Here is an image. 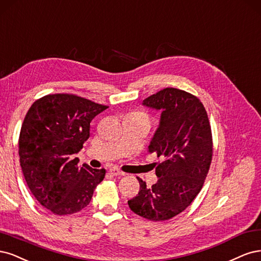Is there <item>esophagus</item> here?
I'll list each match as a JSON object with an SVG mask.
<instances>
[{"mask_svg":"<svg viewBox=\"0 0 261 261\" xmlns=\"http://www.w3.org/2000/svg\"><path fill=\"white\" fill-rule=\"evenodd\" d=\"M109 172H111L113 175H124L125 174V172L121 171L120 169H118V168H116V167H112L111 169H109Z\"/></svg>","mask_w":261,"mask_h":261,"instance_id":"esophagus-1","label":"esophagus"}]
</instances>
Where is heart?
I'll return each mask as SVG.
<instances>
[{
	"label": "heart",
	"mask_w": 261,
	"mask_h": 261,
	"mask_svg": "<svg viewBox=\"0 0 261 261\" xmlns=\"http://www.w3.org/2000/svg\"><path fill=\"white\" fill-rule=\"evenodd\" d=\"M132 115L133 116H137V117H139V118L144 119L145 121L149 122V116L146 113H144V112H136V113H133Z\"/></svg>",
	"instance_id": "heart-1"
}]
</instances>
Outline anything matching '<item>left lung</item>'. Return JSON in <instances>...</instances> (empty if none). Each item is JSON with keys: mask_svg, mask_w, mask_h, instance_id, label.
<instances>
[{"mask_svg": "<svg viewBox=\"0 0 261 261\" xmlns=\"http://www.w3.org/2000/svg\"><path fill=\"white\" fill-rule=\"evenodd\" d=\"M143 105L162 111L148 149L163 161L155 164L158 181L150 188L137 176L139 194L128 205L149 221H165L186 210L203 188L213 159L212 128L203 103L183 90L166 88Z\"/></svg>", "mask_w": 261, "mask_h": 261, "instance_id": "obj_1", "label": "left lung"}]
</instances>
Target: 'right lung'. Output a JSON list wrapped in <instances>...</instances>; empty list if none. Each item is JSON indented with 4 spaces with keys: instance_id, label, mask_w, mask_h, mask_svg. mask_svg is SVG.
Segmentation results:
<instances>
[{
    "instance_id": "add662e5",
    "label": "right lung",
    "mask_w": 261,
    "mask_h": 261,
    "mask_svg": "<svg viewBox=\"0 0 261 261\" xmlns=\"http://www.w3.org/2000/svg\"><path fill=\"white\" fill-rule=\"evenodd\" d=\"M108 106L68 93L37 99L24 117L18 154L33 196L54 215L78 213L87 207L106 170L78 166L73 158L90 137V122Z\"/></svg>"
}]
</instances>
